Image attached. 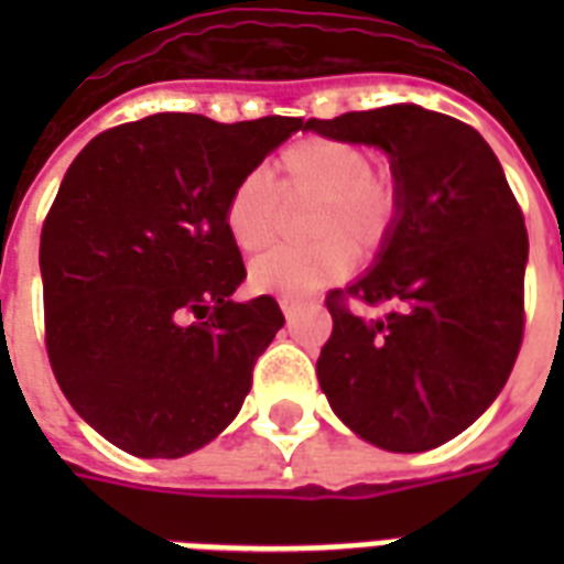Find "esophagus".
<instances>
[{"mask_svg":"<svg viewBox=\"0 0 564 564\" xmlns=\"http://www.w3.org/2000/svg\"><path fill=\"white\" fill-rule=\"evenodd\" d=\"M281 310H283V316L292 318L295 316V310H299V301H292V299H281Z\"/></svg>","mask_w":564,"mask_h":564,"instance_id":"obj_1","label":"esophagus"}]
</instances>
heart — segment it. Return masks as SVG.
I'll use <instances>...</instances> for the list:
<instances>
[{
	"label": "heart",
	"mask_w": 564,
	"mask_h": 564,
	"mask_svg": "<svg viewBox=\"0 0 564 564\" xmlns=\"http://www.w3.org/2000/svg\"><path fill=\"white\" fill-rule=\"evenodd\" d=\"M281 189L265 172L251 170L230 187L225 225L242 251H263L278 239L283 198H316L310 207L307 246L274 248L251 263L257 292L304 299L339 283L362 254H380L401 221V187L392 172L375 170V154L339 137H301L278 154ZM284 195L281 196L280 193Z\"/></svg>",
	"instance_id": "obj_1"
}]
</instances>
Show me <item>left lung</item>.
<instances>
[{"instance_id": "8db88e82", "label": "left lung", "mask_w": 564, "mask_h": 564, "mask_svg": "<svg viewBox=\"0 0 564 564\" xmlns=\"http://www.w3.org/2000/svg\"><path fill=\"white\" fill-rule=\"evenodd\" d=\"M304 128L383 149L401 187V221L375 269L327 295L322 392L383 451L445 445L489 410L521 351L524 213L489 143L454 117L389 105ZM348 297L393 310L354 317Z\"/></svg>"}]
</instances>
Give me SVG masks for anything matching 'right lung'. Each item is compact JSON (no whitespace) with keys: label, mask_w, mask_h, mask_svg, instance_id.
I'll list each match as a JSON object with an SVG mask.
<instances>
[{"label":"right lung","mask_w":564,"mask_h":564,"mask_svg":"<svg viewBox=\"0 0 564 564\" xmlns=\"http://www.w3.org/2000/svg\"><path fill=\"white\" fill-rule=\"evenodd\" d=\"M304 128L154 113L101 131L66 170L40 234L46 351L73 410L143 459L216 438L283 327L225 225L230 187Z\"/></svg>","instance_id":"add662e5"}]
</instances>
